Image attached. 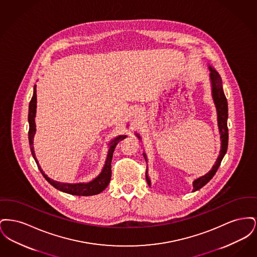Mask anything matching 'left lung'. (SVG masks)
<instances>
[{
	"label": "left lung",
	"mask_w": 257,
	"mask_h": 257,
	"mask_svg": "<svg viewBox=\"0 0 257 257\" xmlns=\"http://www.w3.org/2000/svg\"><path fill=\"white\" fill-rule=\"evenodd\" d=\"M210 70V80H211V86H212V97L214 100L216 109H217V114H218V126L220 134V155L216 161L215 165L212 167V169L209 171L208 173L203 176H200L199 178H196L193 182L194 190L193 192H196L197 190L201 189L203 186L213 178V176L216 174L219 167L220 166L221 160L224 157L226 151H227V146H228V128H227V118H228V109H227V100L224 95L223 89H222V82L220 78V74L218 73L211 65L208 66ZM136 136L141 140L140 135L136 134ZM144 157L147 162V154L144 152ZM146 178H147V184L151 186L150 178L148 177V174L146 172Z\"/></svg>",
	"instance_id": "left-lung-1"
}]
</instances>
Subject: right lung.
<instances>
[{
	"mask_svg": "<svg viewBox=\"0 0 257 257\" xmlns=\"http://www.w3.org/2000/svg\"><path fill=\"white\" fill-rule=\"evenodd\" d=\"M36 113H37V86L34 87V94L33 97L31 99L30 105H29V115H28V120H29V143L31 146V151L33 154V157L37 163V167L39 169L40 172L42 173V175L44 176V178L49 182L53 187H55L56 189L60 190L63 193L66 194H70L73 196H94V195H98L101 192H103L107 186L109 185L110 181V176H111V159H112V153L114 151V148L116 147V145L124 140L127 136L126 135H120L116 138H114L110 144H109V151H108V155L106 158V162L105 165L103 167V170L100 172V174L98 175L97 177H95L93 180H91L90 182L87 183H61V182H58L55 181L53 179L49 178L44 171L41 170V167L38 164V161L36 157L35 154V150H34V138H35V134H36V122H35V118H36Z\"/></svg>",
	"mask_w": 257,
	"mask_h": 257,
	"instance_id": "right-lung-1",
	"label": "right lung"
}]
</instances>
